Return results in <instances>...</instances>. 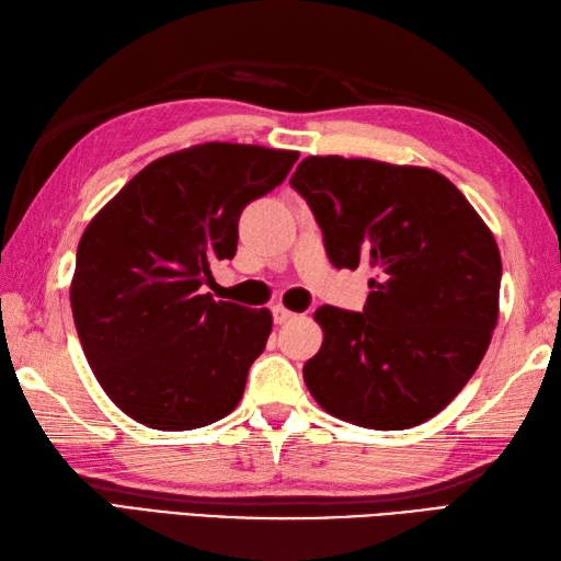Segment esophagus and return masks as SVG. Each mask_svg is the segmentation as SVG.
Returning <instances> with one entry per match:
<instances>
[{"label": "esophagus", "instance_id": "obj_1", "mask_svg": "<svg viewBox=\"0 0 561 561\" xmlns=\"http://www.w3.org/2000/svg\"><path fill=\"white\" fill-rule=\"evenodd\" d=\"M272 318H274V323L282 325V323H287V320H291L294 313L287 311V308H284V306H272Z\"/></svg>", "mask_w": 561, "mask_h": 561}]
</instances>
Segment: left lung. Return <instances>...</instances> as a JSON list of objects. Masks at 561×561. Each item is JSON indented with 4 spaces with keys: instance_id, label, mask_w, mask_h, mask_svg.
Masks as SVG:
<instances>
[{
    "instance_id": "left-lung-1",
    "label": "left lung",
    "mask_w": 561,
    "mask_h": 561,
    "mask_svg": "<svg viewBox=\"0 0 561 561\" xmlns=\"http://www.w3.org/2000/svg\"><path fill=\"white\" fill-rule=\"evenodd\" d=\"M337 270H376L362 313L323 306L304 366L316 402L366 428L432 420L468 383L499 316L502 257L448 178L416 165L308 157L291 175Z\"/></svg>"
}]
</instances>
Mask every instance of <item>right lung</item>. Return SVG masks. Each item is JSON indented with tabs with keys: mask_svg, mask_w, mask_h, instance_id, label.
<instances>
[{
	"mask_svg": "<svg viewBox=\"0 0 561 561\" xmlns=\"http://www.w3.org/2000/svg\"><path fill=\"white\" fill-rule=\"evenodd\" d=\"M296 151L209 141L139 171L83 231L71 313L108 398L135 422L190 432L236 410L272 332L267 308L202 294L238 219L284 183Z\"/></svg>",
	"mask_w": 561,
	"mask_h": 561,
	"instance_id": "right-lung-1",
	"label": "right lung"
}]
</instances>
